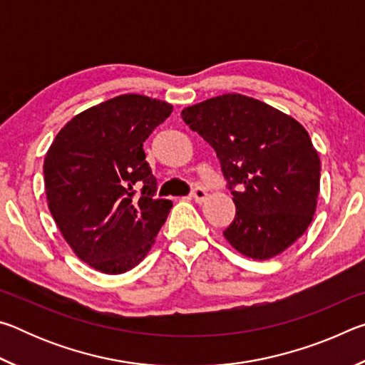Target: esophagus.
Instances as JSON below:
<instances>
[{
  "label": "esophagus",
  "mask_w": 365,
  "mask_h": 365,
  "mask_svg": "<svg viewBox=\"0 0 365 365\" xmlns=\"http://www.w3.org/2000/svg\"><path fill=\"white\" fill-rule=\"evenodd\" d=\"M206 196H207V193H206V190L202 188V187H195L193 190H191V197H193L196 202L205 201Z\"/></svg>",
  "instance_id": "34e87169"
}]
</instances>
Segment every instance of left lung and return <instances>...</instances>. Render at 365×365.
I'll list each match as a JSON object with an SVG mask.
<instances>
[{
  "instance_id": "8db88e82",
  "label": "left lung",
  "mask_w": 365,
  "mask_h": 365,
  "mask_svg": "<svg viewBox=\"0 0 365 365\" xmlns=\"http://www.w3.org/2000/svg\"><path fill=\"white\" fill-rule=\"evenodd\" d=\"M182 117L217 153L233 195L228 243L259 261L292 246L312 222L319 196L320 159L306 128L237 93L195 104Z\"/></svg>"
}]
</instances>
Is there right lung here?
<instances>
[{
	"mask_svg": "<svg viewBox=\"0 0 365 365\" xmlns=\"http://www.w3.org/2000/svg\"><path fill=\"white\" fill-rule=\"evenodd\" d=\"M172 113L164 101L120 95L67 122L43 165L48 207L73 252L103 274L143 261L172 207L158 182L145 140Z\"/></svg>",
	"mask_w": 365,
	"mask_h": 365,
	"instance_id": "add662e5",
	"label": "right lung"
}]
</instances>
